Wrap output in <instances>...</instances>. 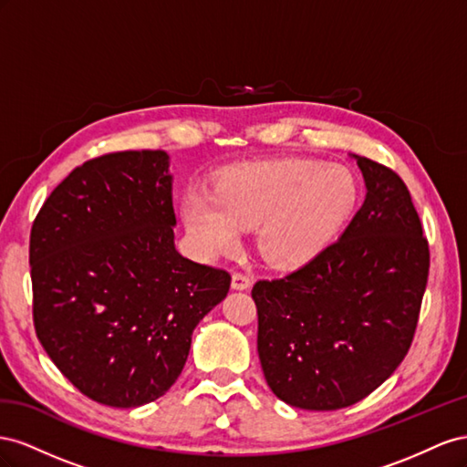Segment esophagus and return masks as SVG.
I'll return each instance as SVG.
<instances>
[{
    "mask_svg": "<svg viewBox=\"0 0 467 467\" xmlns=\"http://www.w3.org/2000/svg\"><path fill=\"white\" fill-rule=\"evenodd\" d=\"M252 285V279L244 272H234L233 274V289H248Z\"/></svg>",
    "mask_w": 467,
    "mask_h": 467,
    "instance_id": "1",
    "label": "esophagus"
}]
</instances>
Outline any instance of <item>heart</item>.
I'll return each instance as SVG.
<instances>
[{"mask_svg": "<svg viewBox=\"0 0 467 467\" xmlns=\"http://www.w3.org/2000/svg\"><path fill=\"white\" fill-rule=\"evenodd\" d=\"M354 202L356 182L342 166L268 160L223 171L213 193L185 195L182 219L205 254H226L256 226L260 256L275 268H297L330 243Z\"/></svg>", "mask_w": 467, "mask_h": 467, "instance_id": "heart-1", "label": "heart"}]
</instances>
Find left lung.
I'll return each mask as SVG.
<instances>
[{
    "label": "left lung",
    "mask_w": 467,
    "mask_h": 467,
    "mask_svg": "<svg viewBox=\"0 0 467 467\" xmlns=\"http://www.w3.org/2000/svg\"><path fill=\"white\" fill-rule=\"evenodd\" d=\"M356 158L368 195L338 241L252 287L264 378L291 407L338 410L362 401L415 338L429 241L397 171Z\"/></svg>",
    "instance_id": "left-lung-1"
}]
</instances>
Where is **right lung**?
<instances>
[{"label": "right lung", "instance_id": "add662e5", "mask_svg": "<svg viewBox=\"0 0 467 467\" xmlns=\"http://www.w3.org/2000/svg\"><path fill=\"white\" fill-rule=\"evenodd\" d=\"M164 150H123L74 168L31 226L33 325L91 401L132 409L180 378L197 323L231 274L174 248Z\"/></svg>", "mask_w": 467, "mask_h": 467}]
</instances>
